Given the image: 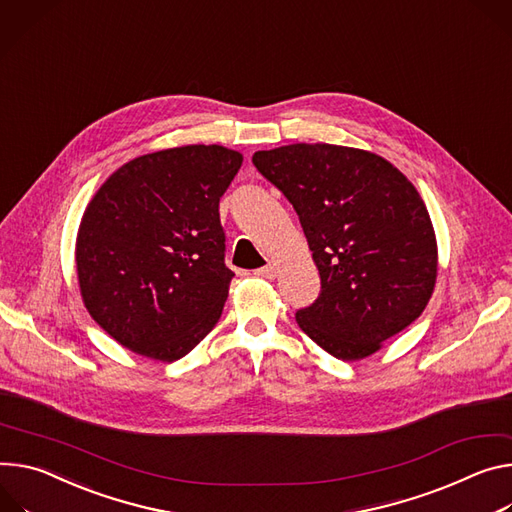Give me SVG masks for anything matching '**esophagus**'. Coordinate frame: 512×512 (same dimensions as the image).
<instances>
[{"instance_id": "esophagus-1", "label": "esophagus", "mask_w": 512, "mask_h": 512, "mask_svg": "<svg viewBox=\"0 0 512 512\" xmlns=\"http://www.w3.org/2000/svg\"><path fill=\"white\" fill-rule=\"evenodd\" d=\"M255 275H257V277H263V280H275V275H277V265H275V263H267L265 267L257 269V271H255Z\"/></svg>"}]
</instances>
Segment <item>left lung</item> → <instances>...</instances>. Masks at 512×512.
<instances>
[{
	"instance_id": "1",
	"label": "left lung",
	"mask_w": 512,
	"mask_h": 512,
	"mask_svg": "<svg viewBox=\"0 0 512 512\" xmlns=\"http://www.w3.org/2000/svg\"><path fill=\"white\" fill-rule=\"evenodd\" d=\"M253 163L294 206L320 273V296L296 312L316 345L359 361L423 314L437 282V239L400 169L329 143L257 151Z\"/></svg>"
}]
</instances>
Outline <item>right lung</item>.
I'll list each match as a JSON object with an SVG mask.
<instances>
[{"mask_svg": "<svg viewBox=\"0 0 512 512\" xmlns=\"http://www.w3.org/2000/svg\"><path fill=\"white\" fill-rule=\"evenodd\" d=\"M243 165L185 145L116 169L87 204L75 243L81 300L122 347L157 361L190 353L218 322L235 277L218 204Z\"/></svg>", "mask_w": 512, "mask_h": 512, "instance_id": "right-lung-1", "label": "right lung"}]
</instances>
